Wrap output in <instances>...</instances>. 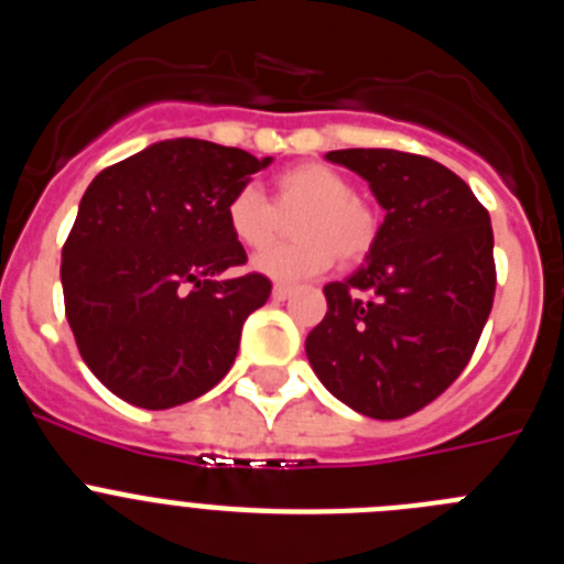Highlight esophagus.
<instances>
[{"mask_svg": "<svg viewBox=\"0 0 564 564\" xmlns=\"http://www.w3.org/2000/svg\"><path fill=\"white\" fill-rule=\"evenodd\" d=\"M293 296V288L291 285H273V299L276 302H285V299Z\"/></svg>", "mask_w": 564, "mask_h": 564, "instance_id": "esophagus-1", "label": "esophagus"}]
</instances>
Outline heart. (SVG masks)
Listing matches in <instances>:
<instances>
[{"mask_svg":"<svg viewBox=\"0 0 564 564\" xmlns=\"http://www.w3.org/2000/svg\"><path fill=\"white\" fill-rule=\"evenodd\" d=\"M302 210L294 221L299 240L268 249L253 268L273 282H299L325 273L336 262H361L378 237V214L352 194L350 181L325 163H296L276 174L273 206L257 186H242L226 206V223L242 248H267L281 230V217Z\"/></svg>","mask_w":564,"mask_h":564,"instance_id":"obj_1","label":"heart"}]
</instances>
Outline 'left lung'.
Returning <instances> with one entry per match:
<instances>
[{"mask_svg": "<svg viewBox=\"0 0 564 564\" xmlns=\"http://www.w3.org/2000/svg\"><path fill=\"white\" fill-rule=\"evenodd\" d=\"M387 212L367 262L325 285L305 341L318 381L350 410L398 421L455 383L495 305V234L475 192L432 158L336 149Z\"/></svg>", "mask_w": 564, "mask_h": 564, "instance_id": "1", "label": "left lung"}]
</instances>
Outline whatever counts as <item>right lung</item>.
<instances>
[{
    "label": "right lung",
    "mask_w": 564,
    "mask_h": 564,
    "mask_svg": "<svg viewBox=\"0 0 564 564\" xmlns=\"http://www.w3.org/2000/svg\"><path fill=\"white\" fill-rule=\"evenodd\" d=\"M257 161L197 138L147 147L89 183L62 248L64 313L93 376L143 410H169L220 383L271 279L246 265L226 206Z\"/></svg>",
    "instance_id": "right-lung-1"
}]
</instances>
